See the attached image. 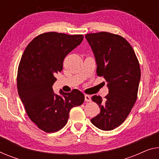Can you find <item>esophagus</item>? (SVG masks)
<instances>
[{"mask_svg":"<svg viewBox=\"0 0 159 159\" xmlns=\"http://www.w3.org/2000/svg\"><path fill=\"white\" fill-rule=\"evenodd\" d=\"M85 101H86V102H91V96H89V95H85Z\"/></svg>","mask_w":159,"mask_h":159,"instance_id":"34e87169","label":"esophagus"}]
</instances>
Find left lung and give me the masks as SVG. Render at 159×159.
<instances>
[{
	"label": "left lung",
	"mask_w": 159,
	"mask_h": 159,
	"mask_svg": "<svg viewBox=\"0 0 159 159\" xmlns=\"http://www.w3.org/2000/svg\"><path fill=\"white\" fill-rule=\"evenodd\" d=\"M96 61V73L108 83V93L103 99L92 96L101 108L91 120L103 131H111L124 123L137 99L141 69L134 49L124 38L107 32L86 35Z\"/></svg>",
	"instance_id": "obj_1"
}]
</instances>
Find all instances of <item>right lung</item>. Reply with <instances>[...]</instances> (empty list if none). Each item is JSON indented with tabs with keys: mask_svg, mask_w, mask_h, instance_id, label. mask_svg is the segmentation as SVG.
<instances>
[{
	"mask_svg": "<svg viewBox=\"0 0 159 159\" xmlns=\"http://www.w3.org/2000/svg\"><path fill=\"white\" fill-rule=\"evenodd\" d=\"M83 39V35L44 33L33 39L21 57L17 75L18 95L30 119L46 133L64 127L70 109L84 101V95L77 89L70 93L61 90L59 96L52 89L55 75L63 69L65 57Z\"/></svg>",
	"mask_w": 159,
	"mask_h": 159,
	"instance_id": "1",
	"label": "right lung"
}]
</instances>
